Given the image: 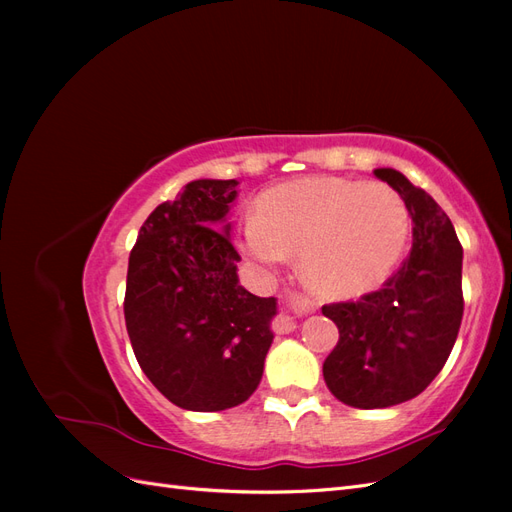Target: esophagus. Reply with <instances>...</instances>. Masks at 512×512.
I'll list each match as a JSON object with an SVG mask.
<instances>
[{"label": "esophagus", "mask_w": 512, "mask_h": 512, "mask_svg": "<svg viewBox=\"0 0 512 512\" xmlns=\"http://www.w3.org/2000/svg\"><path fill=\"white\" fill-rule=\"evenodd\" d=\"M294 329V318L288 314H280L275 318V331L277 333H288Z\"/></svg>", "instance_id": "34e87169"}]
</instances>
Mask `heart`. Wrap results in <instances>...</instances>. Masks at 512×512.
<instances>
[{
	"mask_svg": "<svg viewBox=\"0 0 512 512\" xmlns=\"http://www.w3.org/2000/svg\"><path fill=\"white\" fill-rule=\"evenodd\" d=\"M408 232L406 203L391 185L307 177L258 198L241 247L267 267L299 254L309 290L324 299H354L391 275Z\"/></svg>",
	"mask_w": 512,
	"mask_h": 512,
	"instance_id": "1",
	"label": "heart"
}]
</instances>
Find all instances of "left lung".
<instances>
[{
	"label": "left lung",
	"instance_id": "8db88e82",
	"mask_svg": "<svg viewBox=\"0 0 512 512\" xmlns=\"http://www.w3.org/2000/svg\"><path fill=\"white\" fill-rule=\"evenodd\" d=\"M374 175L399 192L412 215L401 267L359 301L322 305L339 342L322 365L329 391L352 408H389L421 395L451 354L463 318V250L448 215L399 170Z\"/></svg>",
	"mask_w": 512,
	"mask_h": 512
}]
</instances>
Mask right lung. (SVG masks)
Here are the masks:
<instances>
[{
	"instance_id": "1",
	"label": "right lung",
	"mask_w": 512,
	"mask_h": 512,
	"mask_svg": "<svg viewBox=\"0 0 512 512\" xmlns=\"http://www.w3.org/2000/svg\"><path fill=\"white\" fill-rule=\"evenodd\" d=\"M237 185L188 183L153 209L130 252L123 316L132 350L151 384L183 410L243 404L273 342L275 299L239 286L241 256L219 230Z\"/></svg>"
}]
</instances>
